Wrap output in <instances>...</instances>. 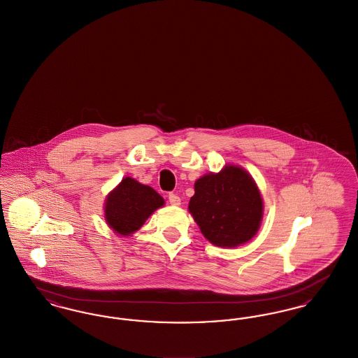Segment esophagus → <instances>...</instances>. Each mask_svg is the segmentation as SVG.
Here are the masks:
<instances>
[{
    "mask_svg": "<svg viewBox=\"0 0 358 358\" xmlns=\"http://www.w3.org/2000/svg\"><path fill=\"white\" fill-rule=\"evenodd\" d=\"M169 203L171 205L178 206V205L181 204V199L176 193H169Z\"/></svg>",
    "mask_w": 358,
    "mask_h": 358,
    "instance_id": "34e87169",
    "label": "esophagus"
}]
</instances>
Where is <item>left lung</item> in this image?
Returning a JSON list of instances; mask_svg holds the SVG:
<instances>
[{"instance_id": "8db88e82", "label": "left lung", "mask_w": 358, "mask_h": 358, "mask_svg": "<svg viewBox=\"0 0 358 358\" xmlns=\"http://www.w3.org/2000/svg\"><path fill=\"white\" fill-rule=\"evenodd\" d=\"M189 212L205 238L217 247L234 248L255 236L263 217V200L247 171L227 165L194 182Z\"/></svg>"}]
</instances>
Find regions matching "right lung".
<instances>
[{
  "label": "right lung",
  "instance_id": "1",
  "mask_svg": "<svg viewBox=\"0 0 358 358\" xmlns=\"http://www.w3.org/2000/svg\"><path fill=\"white\" fill-rule=\"evenodd\" d=\"M164 204V199L153 187L126 177L108 193L104 204V219L114 232L130 236L145 224L155 209Z\"/></svg>",
  "mask_w": 358,
  "mask_h": 358
}]
</instances>
